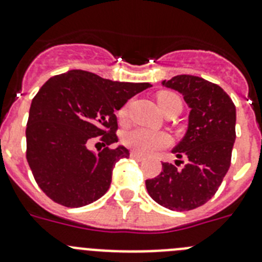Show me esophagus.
<instances>
[{"label": "esophagus", "mask_w": 262, "mask_h": 262, "mask_svg": "<svg viewBox=\"0 0 262 262\" xmlns=\"http://www.w3.org/2000/svg\"><path fill=\"white\" fill-rule=\"evenodd\" d=\"M129 156H131V159L136 160V161H142V160L144 159V156H143V155L138 154V152H134V151L129 154Z\"/></svg>", "instance_id": "obj_1"}]
</instances>
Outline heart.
Masks as SVG:
<instances>
[{
  "label": "heart",
  "instance_id": "b5f03b06",
  "mask_svg": "<svg viewBox=\"0 0 262 262\" xmlns=\"http://www.w3.org/2000/svg\"><path fill=\"white\" fill-rule=\"evenodd\" d=\"M173 101H181L177 94L172 92H161L157 96V102L160 108H164ZM127 117V106H123L118 111V118L120 120H124ZM124 144L131 148L134 152H138L140 155H149L154 152L169 147L173 143L172 136L164 131H155L149 128H136L129 131L124 136Z\"/></svg>",
  "mask_w": 262,
  "mask_h": 262
}]
</instances>
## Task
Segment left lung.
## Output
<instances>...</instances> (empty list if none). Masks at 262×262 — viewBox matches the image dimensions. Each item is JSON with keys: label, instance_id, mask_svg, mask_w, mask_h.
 Here are the masks:
<instances>
[{"label": "left lung", "instance_id": "8db88e82", "mask_svg": "<svg viewBox=\"0 0 262 262\" xmlns=\"http://www.w3.org/2000/svg\"><path fill=\"white\" fill-rule=\"evenodd\" d=\"M163 85L180 92L191 108L186 135L172 151L186 164L178 169L163 163L161 173L147 180L145 186L159 205L189 211L211 200L230 169L236 108L219 85L196 76H174Z\"/></svg>", "mask_w": 262, "mask_h": 262}]
</instances>
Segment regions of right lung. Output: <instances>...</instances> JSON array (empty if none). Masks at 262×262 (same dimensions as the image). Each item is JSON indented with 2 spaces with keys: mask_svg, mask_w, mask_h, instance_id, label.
Returning <instances> with one entry per match:
<instances>
[{
  "mask_svg": "<svg viewBox=\"0 0 262 262\" xmlns=\"http://www.w3.org/2000/svg\"><path fill=\"white\" fill-rule=\"evenodd\" d=\"M152 86L117 82L86 71L51 77L32 98L26 127V159L43 193L66 207H81L103 195L127 148L118 142L117 117L129 98ZM103 143L98 154L89 149Z\"/></svg>",
  "mask_w": 262,
  "mask_h": 262,
  "instance_id": "add662e5",
  "label": "right lung"
}]
</instances>
